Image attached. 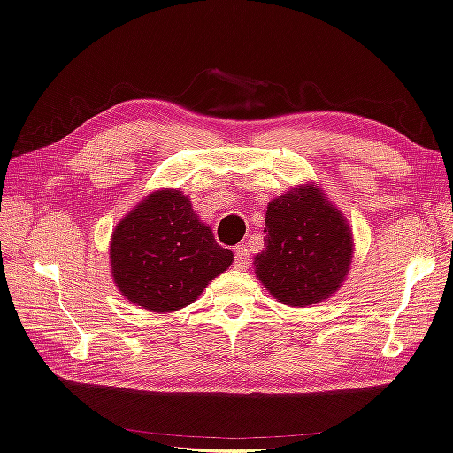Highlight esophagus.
Returning a JSON list of instances; mask_svg holds the SVG:
<instances>
[{"instance_id":"1","label":"esophagus","mask_w":453,"mask_h":453,"mask_svg":"<svg viewBox=\"0 0 453 453\" xmlns=\"http://www.w3.org/2000/svg\"><path fill=\"white\" fill-rule=\"evenodd\" d=\"M249 257H250V254H249L247 244H237L235 247V267L237 269L249 267Z\"/></svg>"}]
</instances>
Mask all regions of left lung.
<instances>
[{"label": "left lung", "instance_id": "1", "mask_svg": "<svg viewBox=\"0 0 453 453\" xmlns=\"http://www.w3.org/2000/svg\"><path fill=\"white\" fill-rule=\"evenodd\" d=\"M264 234L254 273L277 302L307 307L340 290L355 242L347 218L319 184L305 182L271 199Z\"/></svg>", "mask_w": 453, "mask_h": 453}]
</instances>
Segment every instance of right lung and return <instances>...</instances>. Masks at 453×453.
Wrapping results in <instances>:
<instances>
[{"label":"right lung","mask_w":453,"mask_h":453,"mask_svg":"<svg viewBox=\"0 0 453 453\" xmlns=\"http://www.w3.org/2000/svg\"><path fill=\"white\" fill-rule=\"evenodd\" d=\"M234 262L180 189H157L115 226L110 267L125 298L151 313L196 302L206 284Z\"/></svg>","instance_id":"add662e5"}]
</instances>
